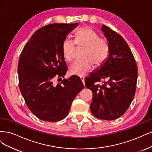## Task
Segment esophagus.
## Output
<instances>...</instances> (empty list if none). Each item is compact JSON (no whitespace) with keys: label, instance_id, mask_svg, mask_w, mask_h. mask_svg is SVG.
Instances as JSON below:
<instances>
[{"label":"esophagus","instance_id":"esophagus-1","mask_svg":"<svg viewBox=\"0 0 152 152\" xmlns=\"http://www.w3.org/2000/svg\"><path fill=\"white\" fill-rule=\"evenodd\" d=\"M80 79H81V81H82V83H83V85H85V77H80Z\"/></svg>","mask_w":152,"mask_h":152}]
</instances>
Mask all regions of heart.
I'll list each match as a JSON object with an SVG mask.
<instances>
[{
  "instance_id": "heart-1",
  "label": "heart",
  "mask_w": 152,
  "mask_h": 152,
  "mask_svg": "<svg viewBox=\"0 0 152 152\" xmlns=\"http://www.w3.org/2000/svg\"><path fill=\"white\" fill-rule=\"evenodd\" d=\"M76 45L84 48L82 59L75 62L69 67L71 75L83 76L94 69V65L99 67L104 64L109 57L110 45L105 38H100L92 28L83 27L75 34V42L66 39L62 43V55L69 62L75 58Z\"/></svg>"
}]
</instances>
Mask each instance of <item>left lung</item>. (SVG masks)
Instances as JSON below:
<instances>
[{
    "mask_svg": "<svg viewBox=\"0 0 152 152\" xmlns=\"http://www.w3.org/2000/svg\"><path fill=\"white\" fill-rule=\"evenodd\" d=\"M101 30L109 43V55L99 69L85 78V86L93 92L92 114L100 119L112 121L123 115L133 101L138 69L124 39L105 25ZM102 80L104 81L100 84Z\"/></svg>",
    "mask_w": 152,
    "mask_h": 152,
    "instance_id": "obj_1",
    "label": "left lung"
}]
</instances>
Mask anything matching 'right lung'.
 Wrapping results in <instances>:
<instances>
[{
  "label": "right lung",
  "mask_w": 152,
  "mask_h": 152,
  "mask_svg": "<svg viewBox=\"0 0 152 152\" xmlns=\"http://www.w3.org/2000/svg\"><path fill=\"white\" fill-rule=\"evenodd\" d=\"M78 23H54L38 29L24 46L18 66L19 86L26 104L38 119L61 121L84 88L80 78L72 76L57 85L55 77H64L67 70L62 45L67 34Z\"/></svg>",
  "instance_id": "right-lung-1"
}]
</instances>
